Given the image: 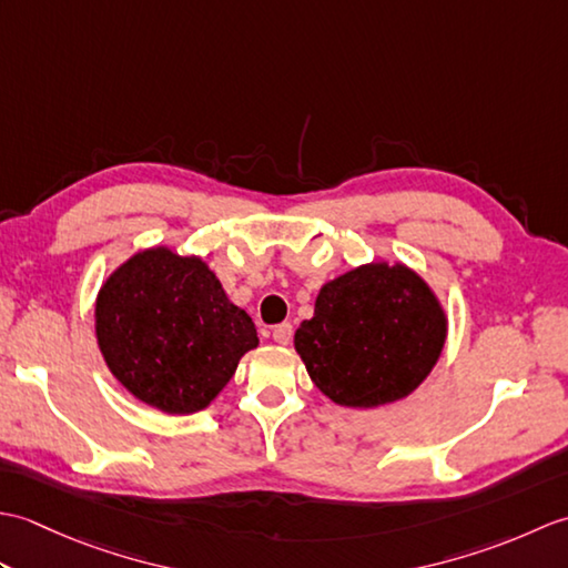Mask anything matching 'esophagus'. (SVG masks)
I'll return each instance as SVG.
<instances>
[{
    "mask_svg": "<svg viewBox=\"0 0 568 568\" xmlns=\"http://www.w3.org/2000/svg\"><path fill=\"white\" fill-rule=\"evenodd\" d=\"M293 339V324L291 322H283L277 324V327H273V342L281 344V346H287Z\"/></svg>",
    "mask_w": 568,
    "mask_h": 568,
    "instance_id": "1",
    "label": "esophagus"
}]
</instances>
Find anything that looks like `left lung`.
Listing matches in <instances>:
<instances>
[{"label":"left lung","instance_id":"left-lung-1","mask_svg":"<svg viewBox=\"0 0 568 568\" xmlns=\"http://www.w3.org/2000/svg\"><path fill=\"white\" fill-rule=\"evenodd\" d=\"M446 310L417 271L373 261L324 283L295 332L312 383L342 407L371 409L415 393L446 344Z\"/></svg>","mask_w":568,"mask_h":568}]
</instances>
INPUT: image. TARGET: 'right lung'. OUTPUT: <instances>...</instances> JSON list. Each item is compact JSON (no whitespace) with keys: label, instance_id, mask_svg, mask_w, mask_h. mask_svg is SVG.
<instances>
[{"label":"right lung","instance_id":"1","mask_svg":"<svg viewBox=\"0 0 568 568\" xmlns=\"http://www.w3.org/2000/svg\"><path fill=\"white\" fill-rule=\"evenodd\" d=\"M94 336L106 368L143 405L168 415L207 407L258 346L256 324L200 256L136 251L102 283Z\"/></svg>","mask_w":568,"mask_h":568}]
</instances>
